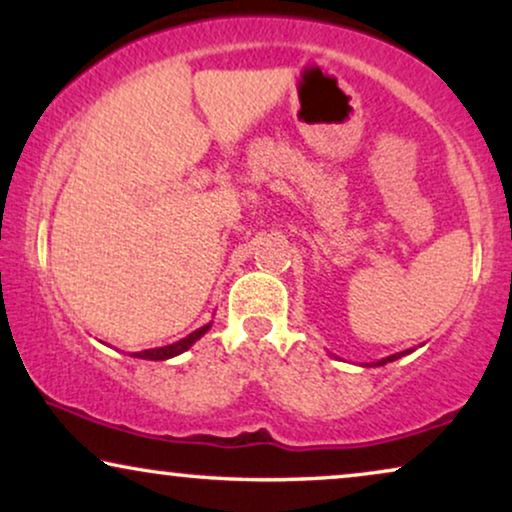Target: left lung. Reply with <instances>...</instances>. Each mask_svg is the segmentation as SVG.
<instances>
[{
    "mask_svg": "<svg viewBox=\"0 0 512 512\" xmlns=\"http://www.w3.org/2000/svg\"><path fill=\"white\" fill-rule=\"evenodd\" d=\"M412 349H405V352H398V354H391V356H387V359H380V361H375L373 366H384V363H391V361H396V359H401V356H405V354H410Z\"/></svg>",
    "mask_w": 512,
    "mask_h": 512,
    "instance_id": "1",
    "label": "left lung"
}]
</instances>
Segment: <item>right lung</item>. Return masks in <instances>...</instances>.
Returning <instances> with one entry per match:
<instances>
[{"label":"right lung","mask_w":512,"mask_h":512,"mask_svg":"<svg viewBox=\"0 0 512 512\" xmlns=\"http://www.w3.org/2000/svg\"><path fill=\"white\" fill-rule=\"evenodd\" d=\"M209 328H212V321H209V324H205V326H200L198 331H193L191 335H186V338L172 342V345L144 349V352H132L130 356H135V359H146V361H167V359H172V356H179V354H184L186 349H191L195 342H198L202 335L209 331Z\"/></svg>","instance_id":"1"}]
</instances>
